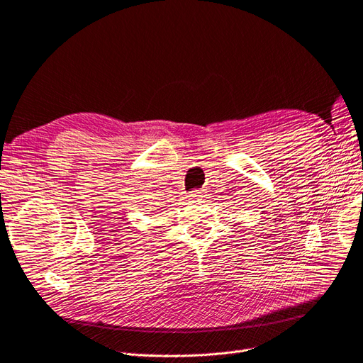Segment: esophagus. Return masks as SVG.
I'll use <instances>...</instances> for the list:
<instances>
[{"label": "esophagus", "instance_id": "1", "mask_svg": "<svg viewBox=\"0 0 363 363\" xmlns=\"http://www.w3.org/2000/svg\"><path fill=\"white\" fill-rule=\"evenodd\" d=\"M189 197H190L191 200H199V199H203V193L200 191V190H194V191L190 193Z\"/></svg>", "mask_w": 363, "mask_h": 363}]
</instances>
